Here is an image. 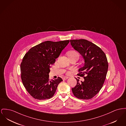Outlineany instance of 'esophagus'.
Instances as JSON below:
<instances>
[{"instance_id": "esophagus-1", "label": "esophagus", "mask_w": 126, "mask_h": 126, "mask_svg": "<svg viewBox=\"0 0 126 126\" xmlns=\"http://www.w3.org/2000/svg\"><path fill=\"white\" fill-rule=\"evenodd\" d=\"M68 78L67 77H63V78H62V79H63V80H66V79H67Z\"/></svg>"}]
</instances>
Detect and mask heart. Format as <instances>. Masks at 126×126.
Returning a JSON list of instances; mask_svg holds the SVG:
<instances>
[{
    "instance_id": "heart-1",
    "label": "heart",
    "mask_w": 126,
    "mask_h": 126,
    "mask_svg": "<svg viewBox=\"0 0 126 126\" xmlns=\"http://www.w3.org/2000/svg\"><path fill=\"white\" fill-rule=\"evenodd\" d=\"M77 55L79 56V54L76 51H70L69 52H68V57H70L71 56H73V55Z\"/></svg>"
}]
</instances>
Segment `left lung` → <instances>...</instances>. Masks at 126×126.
<instances>
[{"instance_id": "left-lung-1", "label": "left lung", "mask_w": 126, "mask_h": 126, "mask_svg": "<svg viewBox=\"0 0 126 126\" xmlns=\"http://www.w3.org/2000/svg\"><path fill=\"white\" fill-rule=\"evenodd\" d=\"M74 49L81 55L84 59L83 67L78 74L84 77V81L77 83L72 91L74 96L79 99H89L97 94L101 89L108 69L106 56L96 45L86 39L70 40Z\"/></svg>"}]
</instances>
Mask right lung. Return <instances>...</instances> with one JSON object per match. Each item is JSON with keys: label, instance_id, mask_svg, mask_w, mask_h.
<instances>
[{"label": "right lung", "instance_id": "add662e5", "mask_svg": "<svg viewBox=\"0 0 126 126\" xmlns=\"http://www.w3.org/2000/svg\"><path fill=\"white\" fill-rule=\"evenodd\" d=\"M69 40L47 41L30 48L20 65L21 77L27 91L34 98L45 100L55 93L60 78L49 79L51 65L55 62Z\"/></svg>", "mask_w": 126, "mask_h": 126}]
</instances>
